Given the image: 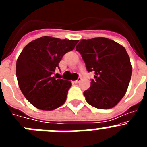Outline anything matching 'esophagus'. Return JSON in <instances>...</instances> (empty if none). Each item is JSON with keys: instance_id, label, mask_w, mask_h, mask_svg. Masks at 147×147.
Wrapping results in <instances>:
<instances>
[{"instance_id": "1", "label": "esophagus", "mask_w": 147, "mask_h": 147, "mask_svg": "<svg viewBox=\"0 0 147 147\" xmlns=\"http://www.w3.org/2000/svg\"><path fill=\"white\" fill-rule=\"evenodd\" d=\"M82 80V78L81 77H79L77 79V80H76V81H74V83H75V84H76V83H79L80 81Z\"/></svg>"}]
</instances>
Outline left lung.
<instances>
[{"label":"left lung","mask_w":147,"mask_h":147,"mask_svg":"<svg viewBox=\"0 0 147 147\" xmlns=\"http://www.w3.org/2000/svg\"><path fill=\"white\" fill-rule=\"evenodd\" d=\"M88 72H94L89 89L84 96L89 105L110 109L120 102L132 76V65L121 45L105 37L82 40L76 46Z\"/></svg>","instance_id":"1"}]
</instances>
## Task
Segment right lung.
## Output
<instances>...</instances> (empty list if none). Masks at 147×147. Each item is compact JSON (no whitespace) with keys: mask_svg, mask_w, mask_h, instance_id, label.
<instances>
[{"mask_svg":"<svg viewBox=\"0 0 147 147\" xmlns=\"http://www.w3.org/2000/svg\"><path fill=\"white\" fill-rule=\"evenodd\" d=\"M78 40L42 37L26 45L18 57L16 76L24 96L35 107L53 110L65 102L71 82L57 79L62 57L74 49Z\"/></svg>","mask_w":147,"mask_h":147,"instance_id":"right-lung-1","label":"right lung"}]
</instances>
